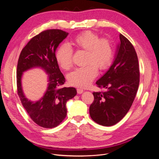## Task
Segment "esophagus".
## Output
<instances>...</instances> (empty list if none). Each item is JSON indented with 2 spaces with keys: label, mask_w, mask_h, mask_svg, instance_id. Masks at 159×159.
<instances>
[{
  "label": "esophagus",
  "mask_w": 159,
  "mask_h": 159,
  "mask_svg": "<svg viewBox=\"0 0 159 159\" xmlns=\"http://www.w3.org/2000/svg\"><path fill=\"white\" fill-rule=\"evenodd\" d=\"M77 93H78L79 94H81V93H82L83 92H84V90H83V89H81V88H78V89H77Z\"/></svg>",
  "instance_id": "esophagus-1"
}]
</instances>
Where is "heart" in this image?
<instances>
[{"label":"heart","mask_w":159,"mask_h":159,"mask_svg":"<svg viewBox=\"0 0 159 159\" xmlns=\"http://www.w3.org/2000/svg\"><path fill=\"white\" fill-rule=\"evenodd\" d=\"M71 44L78 49L86 51V66L80 67L71 72L68 76L73 86L87 87L96 77L100 70H105L111 64L113 49L111 42L106 38H101L96 33L86 31L77 35ZM57 61L64 70H69L73 64V50L68 44H62L56 52Z\"/></svg>","instance_id":"1"}]
</instances>
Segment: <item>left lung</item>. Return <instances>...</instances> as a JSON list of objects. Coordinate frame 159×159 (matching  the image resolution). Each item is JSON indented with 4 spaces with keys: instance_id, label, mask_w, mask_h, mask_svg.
Segmentation results:
<instances>
[{
    "instance_id": "1",
    "label": "left lung",
    "mask_w": 159,
    "mask_h": 159,
    "mask_svg": "<svg viewBox=\"0 0 159 159\" xmlns=\"http://www.w3.org/2000/svg\"><path fill=\"white\" fill-rule=\"evenodd\" d=\"M112 65L96 84L105 91L93 92L89 107L91 118L104 126L118 123L129 110L140 81L139 61L135 49L122 34Z\"/></svg>"
}]
</instances>
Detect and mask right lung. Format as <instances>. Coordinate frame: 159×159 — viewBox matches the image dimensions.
I'll return each mask as SVG.
<instances>
[{
	"instance_id": "obj_1",
	"label": "right lung",
	"mask_w": 159,
	"mask_h": 159,
	"mask_svg": "<svg viewBox=\"0 0 159 159\" xmlns=\"http://www.w3.org/2000/svg\"><path fill=\"white\" fill-rule=\"evenodd\" d=\"M68 33L61 30H48L33 37L20 54L16 69L17 92L21 103L30 118L39 126L53 128L58 126L67 115L66 102L77 95L75 88H62L65 78L58 67L55 52ZM40 67L48 75L44 95L33 102L24 95L21 87L24 72Z\"/></svg>"
}]
</instances>
